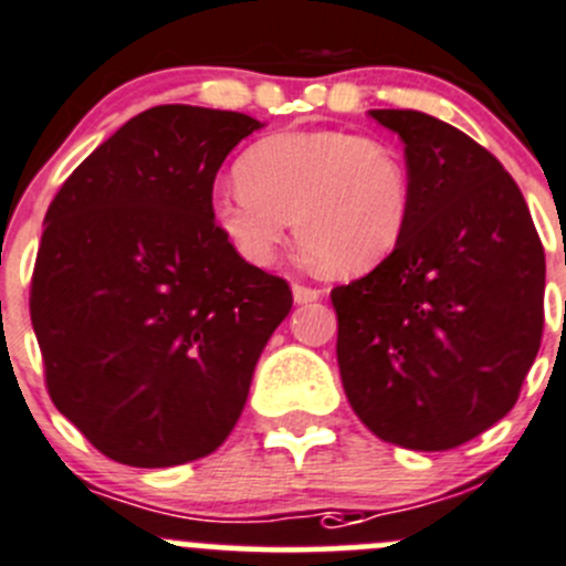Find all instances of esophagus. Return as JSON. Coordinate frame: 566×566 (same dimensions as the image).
I'll list each match as a JSON object with an SVG mask.
<instances>
[{"label":"esophagus","mask_w":566,"mask_h":566,"mask_svg":"<svg viewBox=\"0 0 566 566\" xmlns=\"http://www.w3.org/2000/svg\"><path fill=\"white\" fill-rule=\"evenodd\" d=\"M293 298H295V304H312V301L321 298V290L306 287V284H301V282H293Z\"/></svg>","instance_id":"obj_1"}]
</instances>
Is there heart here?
<instances>
[{
	"mask_svg": "<svg viewBox=\"0 0 566 566\" xmlns=\"http://www.w3.org/2000/svg\"><path fill=\"white\" fill-rule=\"evenodd\" d=\"M240 182L212 193L210 216L251 265H271L295 238L332 273H365L387 260L411 218L403 160L345 129L276 132L238 163Z\"/></svg>",
	"mask_w": 566,
	"mask_h": 566,
	"instance_id": "obj_1",
	"label": "heart"
}]
</instances>
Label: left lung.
Returning <instances> with one entry per match:
<instances>
[{
  "label": "left lung",
  "mask_w": 566,
  "mask_h": 566,
  "mask_svg": "<svg viewBox=\"0 0 566 566\" xmlns=\"http://www.w3.org/2000/svg\"><path fill=\"white\" fill-rule=\"evenodd\" d=\"M370 115L403 140L411 218L381 265L332 290L339 378L378 440L451 451L517 403L542 343L545 249L473 137L417 109Z\"/></svg>",
  "instance_id": "obj_1"
}]
</instances>
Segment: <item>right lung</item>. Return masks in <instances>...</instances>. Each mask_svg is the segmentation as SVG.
Masks as SVG:
<instances>
[{
  "instance_id": "add662e5",
  "label": "right lung",
  "mask_w": 566,
  "mask_h": 566,
  "mask_svg": "<svg viewBox=\"0 0 566 566\" xmlns=\"http://www.w3.org/2000/svg\"><path fill=\"white\" fill-rule=\"evenodd\" d=\"M260 126L160 104L49 205L30 290L46 389L113 462L174 468L216 451L293 306L287 282L249 265L210 216L218 168Z\"/></svg>"
}]
</instances>
